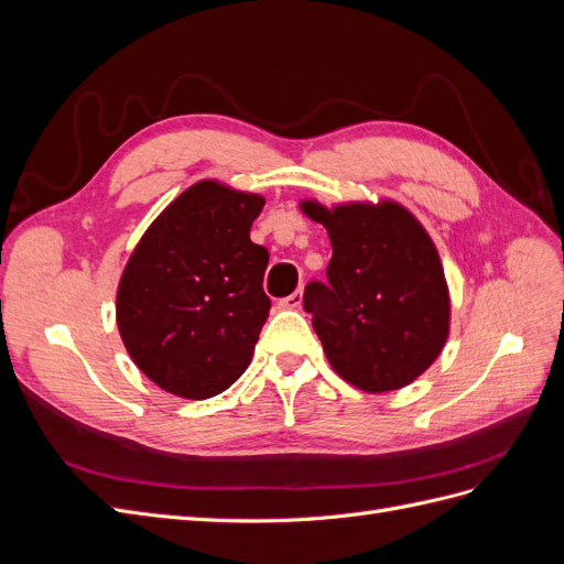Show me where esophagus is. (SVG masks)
Listing matches in <instances>:
<instances>
[{
    "label": "esophagus",
    "mask_w": 564,
    "mask_h": 564,
    "mask_svg": "<svg viewBox=\"0 0 564 564\" xmlns=\"http://www.w3.org/2000/svg\"><path fill=\"white\" fill-rule=\"evenodd\" d=\"M301 303H303V289H296L294 294H289L286 299L280 301L282 308H286V311H299Z\"/></svg>",
    "instance_id": "34e87169"
}]
</instances>
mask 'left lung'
Segmentation results:
<instances>
[{"mask_svg": "<svg viewBox=\"0 0 564 564\" xmlns=\"http://www.w3.org/2000/svg\"><path fill=\"white\" fill-rule=\"evenodd\" d=\"M301 212L327 228L334 249L329 284L311 282L303 294L334 371L365 392L416 381L445 348L452 319L429 230L395 199H301Z\"/></svg>", "mask_w": 564, "mask_h": 564, "instance_id": "obj_1", "label": "left lung"}]
</instances>
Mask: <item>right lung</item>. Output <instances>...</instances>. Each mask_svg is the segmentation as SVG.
Returning a JSON list of instances; mask_svg holds the SVG:
<instances>
[{"label":"right lung","instance_id":"right-lung-1","mask_svg":"<svg viewBox=\"0 0 564 564\" xmlns=\"http://www.w3.org/2000/svg\"><path fill=\"white\" fill-rule=\"evenodd\" d=\"M263 195L204 178L152 220L117 286V329L162 390L207 400L251 362L270 311L268 251L249 230Z\"/></svg>","mask_w":564,"mask_h":564}]
</instances>
